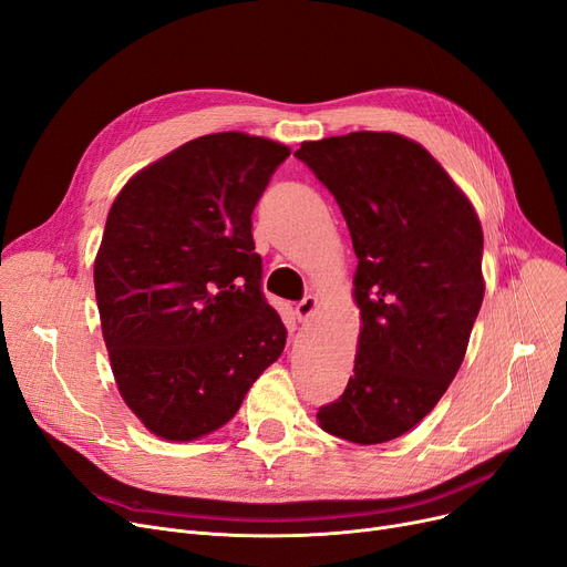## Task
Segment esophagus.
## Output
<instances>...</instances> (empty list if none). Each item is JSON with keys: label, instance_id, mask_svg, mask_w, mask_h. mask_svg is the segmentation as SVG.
<instances>
[{"label": "esophagus", "instance_id": "34e87169", "mask_svg": "<svg viewBox=\"0 0 567 567\" xmlns=\"http://www.w3.org/2000/svg\"><path fill=\"white\" fill-rule=\"evenodd\" d=\"M317 310V299L315 297H306L303 301L297 303V317L301 319V322H306V319Z\"/></svg>", "mask_w": 567, "mask_h": 567}]
</instances>
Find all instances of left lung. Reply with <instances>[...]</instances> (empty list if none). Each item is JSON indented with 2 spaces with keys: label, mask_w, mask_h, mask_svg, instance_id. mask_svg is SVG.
Here are the masks:
<instances>
[{
  "label": "left lung",
  "mask_w": 567,
  "mask_h": 567,
  "mask_svg": "<svg viewBox=\"0 0 567 567\" xmlns=\"http://www.w3.org/2000/svg\"><path fill=\"white\" fill-rule=\"evenodd\" d=\"M299 157L348 223L361 310L354 375L317 412L357 445L408 433L458 373L484 299L475 208L420 143L389 132L306 141Z\"/></svg>",
  "instance_id": "left-lung-1"
}]
</instances>
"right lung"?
<instances>
[{
	"mask_svg": "<svg viewBox=\"0 0 567 567\" xmlns=\"http://www.w3.org/2000/svg\"><path fill=\"white\" fill-rule=\"evenodd\" d=\"M289 147L199 136L122 187L94 259L122 399L164 440L225 426L287 340L261 291L252 210Z\"/></svg>",
	"mask_w": 567,
	"mask_h": 567,
	"instance_id": "1",
	"label": "right lung"
}]
</instances>
